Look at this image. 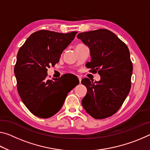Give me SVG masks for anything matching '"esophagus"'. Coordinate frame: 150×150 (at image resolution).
<instances>
[{
  "mask_svg": "<svg viewBox=\"0 0 150 150\" xmlns=\"http://www.w3.org/2000/svg\"><path fill=\"white\" fill-rule=\"evenodd\" d=\"M77 77H78V79H79V82L81 83V77L80 76H79V75L77 76Z\"/></svg>",
  "mask_w": 150,
  "mask_h": 150,
  "instance_id": "34e87169",
  "label": "esophagus"
}]
</instances>
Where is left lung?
Segmentation results:
<instances>
[{
  "mask_svg": "<svg viewBox=\"0 0 150 150\" xmlns=\"http://www.w3.org/2000/svg\"><path fill=\"white\" fill-rule=\"evenodd\" d=\"M77 38L89 47L91 60L86 63L90 71L101 76L99 81L83 78L87 89L82 99L85 110L95 119L111 117L120 109L129 93L133 64L125 43L108 29L81 33Z\"/></svg>",
  "mask_w": 150,
  "mask_h": 150,
  "instance_id": "1",
  "label": "left lung"
}]
</instances>
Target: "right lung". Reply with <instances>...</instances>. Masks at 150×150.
Segmentation results:
<instances>
[{
    "label": "right lung",
    "mask_w": 150,
    "mask_h": 150,
    "mask_svg": "<svg viewBox=\"0 0 150 150\" xmlns=\"http://www.w3.org/2000/svg\"><path fill=\"white\" fill-rule=\"evenodd\" d=\"M77 33L38 30L18 50L14 68L18 93L27 109L37 117L49 118L56 114L69 92L79 84L67 86L62 77L47 78V69L59 62L61 54Z\"/></svg>",
    "instance_id": "add662e5"
}]
</instances>
